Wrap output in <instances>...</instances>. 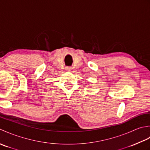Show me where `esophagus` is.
Returning a JSON list of instances; mask_svg holds the SVG:
<instances>
[{
    "label": "esophagus",
    "mask_w": 150,
    "mask_h": 150,
    "mask_svg": "<svg viewBox=\"0 0 150 150\" xmlns=\"http://www.w3.org/2000/svg\"><path fill=\"white\" fill-rule=\"evenodd\" d=\"M71 67H65V70L67 71H70L71 70Z\"/></svg>",
    "instance_id": "1"
}]
</instances>
